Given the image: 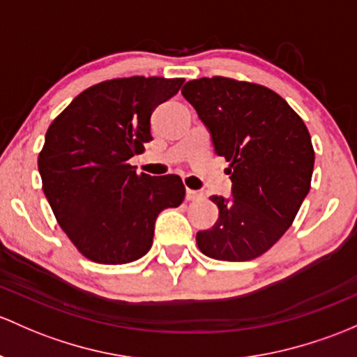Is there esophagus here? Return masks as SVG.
<instances>
[{
  "label": "esophagus",
  "instance_id": "34e87169",
  "mask_svg": "<svg viewBox=\"0 0 357 357\" xmlns=\"http://www.w3.org/2000/svg\"><path fill=\"white\" fill-rule=\"evenodd\" d=\"M204 197V195L200 193V191H195V190H186V200L188 202H195V200H200V198Z\"/></svg>",
  "mask_w": 357,
  "mask_h": 357
}]
</instances>
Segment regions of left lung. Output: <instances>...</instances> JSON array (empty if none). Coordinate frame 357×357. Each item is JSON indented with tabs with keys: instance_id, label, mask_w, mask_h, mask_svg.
Here are the masks:
<instances>
[{
	"instance_id": "1",
	"label": "left lung",
	"mask_w": 357,
	"mask_h": 357,
	"mask_svg": "<svg viewBox=\"0 0 357 357\" xmlns=\"http://www.w3.org/2000/svg\"><path fill=\"white\" fill-rule=\"evenodd\" d=\"M229 162L232 198L210 197L219 220L197 234L213 260L261 257L294 222L310 191L314 150L299 114L273 90L227 77L191 80L181 90Z\"/></svg>"
}]
</instances>
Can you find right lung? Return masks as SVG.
Here are the masks:
<instances>
[{"mask_svg":"<svg viewBox=\"0 0 357 357\" xmlns=\"http://www.w3.org/2000/svg\"><path fill=\"white\" fill-rule=\"evenodd\" d=\"M185 78H112L85 89L59 112L39 152L43 191L75 248L90 261L123 265L152 246L164 208L185 200L176 174H137L128 162L152 140L150 116Z\"/></svg>","mask_w":357,"mask_h":357,"instance_id":"obj_1","label":"right lung"}]
</instances>
